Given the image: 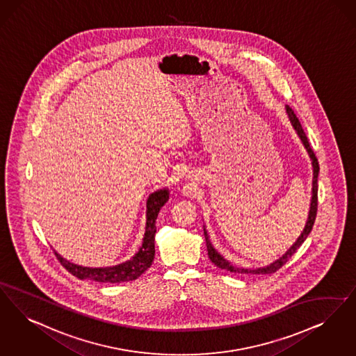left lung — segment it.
I'll use <instances>...</instances> for the list:
<instances>
[{
  "instance_id": "obj_1",
  "label": "left lung",
  "mask_w": 356,
  "mask_h": 356,
  "mask_svg": "<svg viewBox=\"0 0 356 356\" xmlns=\"http://www.w3.org/2000/svg\"><path fill=\"white\" fill-rule=\"evenodd\" d=\"M284 108H286V113H287V116H289V120H290L293 128L296 129V132H297L300 142L303 144V147L306 148V151H307V154H309V157H310V160H312V165H313L312 200H310V209H309V214H307V220H306L305 228L300 232V234H299V237L296 240V242H294L280 258H277L275 261H273V262H270V264L266 265V266H261V268H256V269H250V268L248 269V268L233 266L232 262H229L225 257L221 256V254L214 249V246L212 245V242H211V238H209L208 230L204 227V236H205V242H207L208 256H209V259L213 262L214 265H216L217 268H220V269L232 271V273H241V274H271V273H275L281 266H284L290 257L296 253V250L305 242V240L307 238V236L310 234L312 229H313L314 221H315V217H316V207H318V175H319V164H318V159L314 155V151L312 149L310 144H309L307 136H306L303 128H302L300 123H299L297 115L294 114V111H293L289 106H284Z\"/></svg>"
}]
</instances>
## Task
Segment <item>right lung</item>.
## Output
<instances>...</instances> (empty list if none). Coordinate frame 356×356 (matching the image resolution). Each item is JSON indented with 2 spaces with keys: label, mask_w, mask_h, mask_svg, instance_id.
<instances>
[{
  "label": "right lung",
  "mask_w": 356,
  "mask_h": 356,
  "mask_svg": "<svg viewBox=\"0 0 356 356\" xmlns=\"http://www.w3.org/2000/svg\"><path fill=\"white\" fill-rule=\"evenodd\" d=\"M170 199L168 188H161L152 192L147 199V211H145V232L143 237L142 245L135 256L131 257L127 261L118 264L114 266L106 268H90L72 264L65 259L56 252L62 266L72 273L79 280H91L95 282H127L139 278L144 271L147 270L155 258V233H156V218L161 207Z\"/></svg>",
  "instance_id": "obj_1"
}]
</instances>
